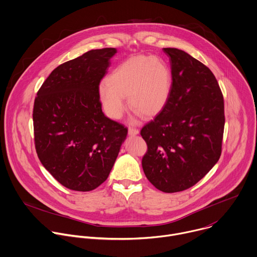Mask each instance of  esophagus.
Wrapping results in <instances>:
<instances>
[{
	"label": "esophagus",
	"mask_w": 257,
	"mask_h": 257,
	"mask_svg": "<svg viewBox=\"0 0 257 257\" xmlns=\"http://www.w3.org/2000/svg\"><path fill=\"white\" fill-rule=\"evenodd\" d=\"M139 134V130L134 127V126H130L128 127V135L131 136H135V135H138Z\"/></svg>",
	"instance_id": "1"
}]
</instances>
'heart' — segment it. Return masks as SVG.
Wrapping results in <instances>:
<instances>
[{
    "label": "heart",
    "instance_id": "obj_1",
    "mask_svg": "<svg viewBox=\"0 0 257 257\" xmlns=\"http://www.w3.org/2000/svg\"><path fill=\"white\" fill-rule=\"evenodd\" d=\"M171 87L170 70L159 58L136 56L119 64L99 86V97L106 114L120 118L128 105L145 117L156 115L165 105Z\"/></svg>",
    "mask_w": 257,
    "mask_h": 257
}]
</instances>
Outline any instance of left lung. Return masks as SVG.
I'll return each instance as SVG.
<instances>
[{
	"mask_svg": "<svg viewBox=\"0 0 257 257\" xmlns=\"http://www.w3.org/2000/svg\"><path fill=\"white\" fill-rule=\"evenodd\" d=\"M170 59L169 97L141 130L148 146L142 160L148 180L175 193L198 183L218 162L224 133V99L212 71L183 50L164 48Z\"/></svg>",
	"mask_w": 257,
	"mask_h": 257,
	"instance_id": "8db88e82",
	"label": "left lung"
}]
</instances>
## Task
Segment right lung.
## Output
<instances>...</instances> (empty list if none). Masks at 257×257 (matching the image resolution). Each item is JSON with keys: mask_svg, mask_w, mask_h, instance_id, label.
<instances>
[{"mask_svg": "<svg viewBox=\"0 0 257 257\" xmlns=\"http://www.w3.org/2000/svg\"><path fill=\"white\" fill-rule=\"evenodd\" d=\"M115 48L90 50L56 67L37 92L34 143L45 169L64 187L87 192L108 177L127 128L106 117L99 84Z\"/></svg>", "mask_w": 257, "mask_h": 257, "instance_id": "obj_1", "label": "right lung"}]
</instances>
